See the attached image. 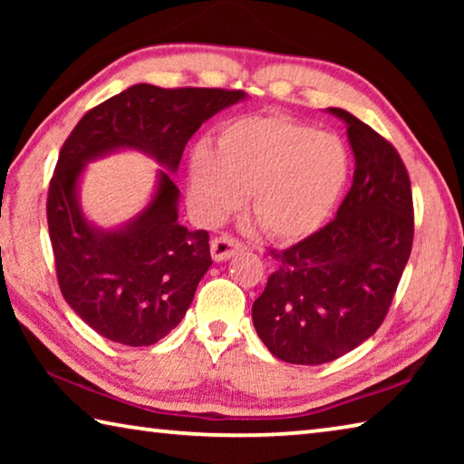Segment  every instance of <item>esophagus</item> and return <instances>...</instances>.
<instances>
[{"label": "esophagus", "instance_id": "1", "mask_svg": "<svg viewBox=\"0 0 464 464\" xmlns=\"http://www.w3.org/2000/svg\"><path fill=\"white\" fill-rule=\"evenodd\" d=\"M243 249V243L239 239H235L233 235H221V237H215L210 241V254L217 262L229 260L237 251Z\"/></svg>", "mask_w": 464, "mask_h": 464}]
</instances>
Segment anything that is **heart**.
I'll list each match as a JSON object with an SVG mask.
<instances>
[{"label": "heart", "instance_id": "obj_1", "mask_svg": "<svg viewBox=\"0 0 464 464\" xmlns=\"http://www.w3.org/2000/svg\"><path fill=\"white\" fill-rule=\"evenodd\" d=\"M340 139L286 114H249L225 124L190 157V198L207 218L249 210L274 241L309 237L332 217L348 182Z\"/></svg>", "mask_w": 464, "mask_h": 464}]
</instances>
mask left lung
Segmentation results:
<instances>
[{
  "label": "left lung",
  "mask_w": 464,
  "mask_h": 464,
  "mask_svg": "<svg viewBox=\"0 0 464 464\" xmlns=\"http://www.w3.org/2000/svg\"><path fill=\"white\" fill-rule=\"evenodd\" d=\"M356 157L337 217L285 251L256 298V332L290 364H325L368 340L387 317L413 246L407 168L387 139L342 108Z\"/></svg>",
  "instance_id": "left-lung-1"
}]
</instances>
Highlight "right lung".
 I'll use <instances>...</instances> for the list:
<instances>
[{
    "mask_svg": "<svg viewBox=\"0 0 464 464\" xmlns=\"http://www.w3.org/2000/svg\"><path fill=\"white\" fill-rule=\"evenodd\" d=\"M243 96L241 90L137 83L88 110L63 143L46 196L54 270L69 307L106 340L151 345L166 337L186 315L213 257L208 231L178 223L179 190L169 172L127 230H92L74 200L82 161L135 146L176 171L200 124Z\"/></svg>",
    "mask_w": 464,
    "mask_h": 464,
    "instance_id": "1",
    "label": "right lung"
}]
</instances>
